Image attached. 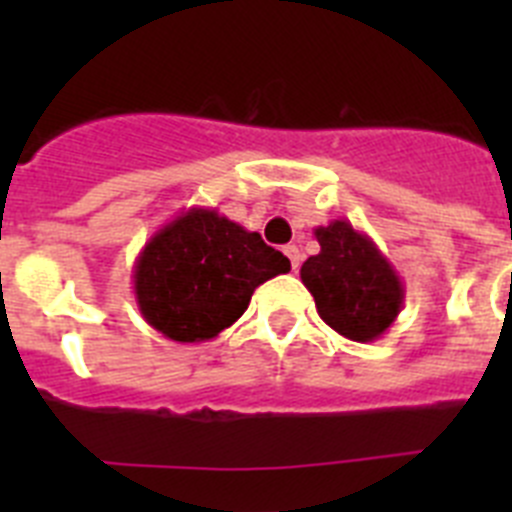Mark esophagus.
Returning a JSON list of instances; mask_svg holds the SVG:
<instances>
[{
    "label": "esophagus",
    "mask_w": 512,
    "mask_h": 512,
    "mask_svg": "<svg viewBox=\"0 0 512 512\" xmlns=\"http://www.w3.org/2000/svg\"><path fill=\"white\" fill-rule=\"evenodd\" d=\"M284 253H287V259H289V264H292V269H300V261H302V253H300V248L297 246H284Z\"/></svg>",
    "instance_id": "1"
}]
</instances>
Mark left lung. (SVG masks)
Wrapping results in <instances>:
<instances>
[{
    "label": "left lung",
    "mask_w": 512,
    "mask_h": 512,
    "mask_svg": "<svg viewBox=\"0 0 512 512\" xmlns=\"http://www.w3.org/2000/svg\"><path fill=\"white\" fill-rule=\"evenodd\" d=\"M320 253L302 264V284L315 297L318 315L356 343H372L397 320L405 284L377 243L348 220L312 230Z\"/></svg>",
    "instance_id": "left-lung-1"
}]
</instances>
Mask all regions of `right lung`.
<instances>
[{
	"label": "right lung",
	"mask_w": 512,
	"mask_h": 512,
	"mask_svg": "<svg viewBox=\"0 0 512 512\" xmlns=\"http://www.w3.org/2000/svg\"><path fill=\"white\" fill-rule=\"evenodd\" d=\"M289 259L259 233L212 207H189L156 230L133 266V292L148 325L176 343L220 336Z\"/></svg>",
	"instance_id": "add662e5"
}]
</instances>
